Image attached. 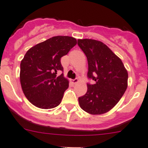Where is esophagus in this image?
<instances>
[{"instance_id": "34e87169", "label": "esophagus", "mask_w": 148, "mask_h": 148, "mask_svg": "<svg viewBox=\"0 0 148 148\" xmlns=\"http://www.w3.org/2000/svg\"><path fill=\"white\" fill-rule=\"evenodd\" d=\"M79 82V79H71V82L72 84H76V83H77V82Z\"/></svg>"}]
</instances>
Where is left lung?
Wrapping results in <instances>:
<instances>
[{"mask_svg": "<svg viewBox=\"0 0 148 148\" xmlns=\"http://www.w3.org/2000/svg\"><path fill=\"white\" fill-rule=\"evenodd\" d=\"M78 45L86 56L87 77L94 84H87L86 94L79 98V106L90 114L100 115L112 109L125 93L127 74L119 57L102 42L78 40Z\"/></svg>", "mask_w": 148, "mask_h": 148, "instance_id": "1", "label": "left lung"}]
</instances>
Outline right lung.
<instances>
[{"mask_svg": "<svg viewBox=\"0 0 148 148\" xmlns=\"http://www.w3.org/2000/svg\"><path fill=\"white\" fill-rule=\"evenodd\" d=\"M69 36H55L36 45L26 52L21 63L20 79L25 96L42 109L60 105L69 81L64 77L61 58L77 45Z\"/></svg>", "mask_w": 148, "mask_h": 148, "instance_id": "obj_1", "label": "right lung"}]
</instances>
